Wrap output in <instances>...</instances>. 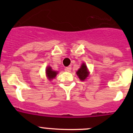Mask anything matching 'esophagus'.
Returning a JSON list of instances; mask_svg holds the SVG:
<instances>
[{"instance_id":"1","label":"esophagus","mask_w":133,"mask_h":133,"mask_svg":"<svg viewBox=\"0 0 133 133\" xmlns=\"http://www.w3.org/2000/svg\"><path fill=\"white\" fill-rule=\"evenodd\" d=\"M71 70V65H69V66H68V67H66V68H65V71L69 72Z\"/></svg>"}]
</instances>
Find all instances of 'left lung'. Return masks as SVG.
Wrapping results in <instances>:
<instances>
[{"label": "left lung", "mask_w": 133, "mask_h": 133, "mask_svg": "<svg viewBox=\"0 0 133 133\" xmlns=\"http://www.w3.org/2000/svg\"><path fill=\"white\" fill-rule=\"evenodd\" d=\"M76 75H78L79 78L81 80H84L88 77V75H89V72H88L87 66L85 65V64H83L81 65V68L76 72Z\"/></svg>", "instance_id": "8db88e82"}]
</instances>
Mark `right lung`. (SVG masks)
<instances>
[{
    "instance_id": "right-lung-1",
    "label": "right lung",
    "mask_w": 133,
    "mask_h": 133,
    "mask_svg": "<svg viewBox=\"0 0 133 133\" xmlns=\"http://www.w3.org/2000/svg\"><path fill=\"white\" fill-rule=\"evenodd\" d=\"M46 74L48 78H49V80H51V79L54 78L57 76V72L52 70L51 67H48L46 69Z\"/></svg>"
}]
</instances>
